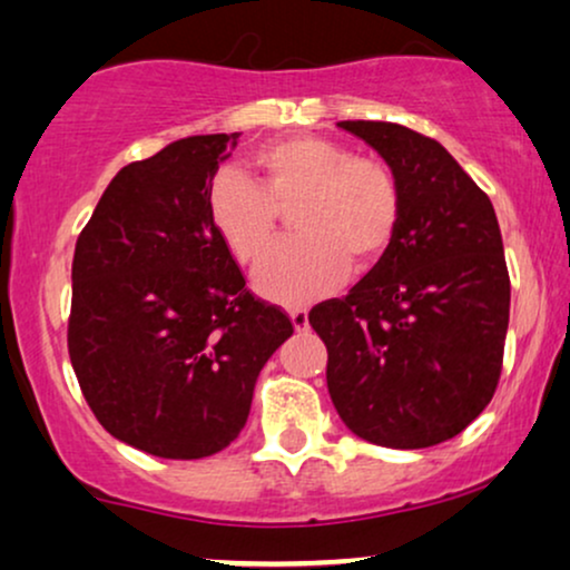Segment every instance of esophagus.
<instances>
[{
    "label": "esophagus",
    "instance_id": "1",
    "mask_svg": "<svg viewBox=\"0 0 570 570\" xmlns=\"http://www.w3.org/2000/svg\"><path fill=\"white\" fill-rule=\"evenodd\" d=\"M291 322L295 326V332H306L308 330V311L306 308H291Z\"/></svg>",
    "mask_w": 570,
    "mask_h": 570
}]
</instances>
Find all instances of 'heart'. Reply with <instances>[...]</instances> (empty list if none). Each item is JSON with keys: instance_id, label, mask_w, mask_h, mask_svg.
<instances>
[{"instance_id": "obj_1", "label": "heart", "mask_w": 570, "mask_h": 570, "mask_svg": "<svg viewBox=\"0 0 570 570\" xmlns=\"http://www.w3.org/2000/svg\"><path fill=\"white\" fill-rule=\"evenodd\" d=\"M262 181L225 168L207 194L209 220L238 262H254L277 233V207L298 197L293 228L254 269L264 298L298 306L334 291L350 259L365 264L384 252L400 220V189L384 163L350 155L318 135H295L259 147Z\"/></svg>"}]
</instances>
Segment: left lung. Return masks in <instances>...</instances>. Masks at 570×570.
<instances>
[{"label":"left lung","instance_id":"8db88e82","mask_svg":"<svg viewBox=\"0 0 570 570\" xmlns=\"http://www.w3.org/2000/svg\"><path fill=\"white\" fill-rule=\"evenodd\" d=\"M400 189V220L376 267L345 298L311 308L342 423L386 449L454 439L501 379L511 283L488 194L443 145L392 121H340Z\"/></svg>","mask_w":570,"mask_h":570}]
</instances>
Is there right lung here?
<instances>
[{
  "label": "right lung",
  "mask_w": 570,
  "mask_h": 570,
  "mask_svg": "<svg viewBox=\"0 0 570 570\" xmlns=\"http://www.w3.org/2000/svg\"><path fill=\"white\" fill-rule=\"evenodd\" d=\"M238 131L176 139L124 166L75 246L69 357L92 415L160 459L238 439L254 384L293 334L246 291L207 194Z\"/></svg>",
  "instance_id": "right-lung-1"
}]
</instances>
